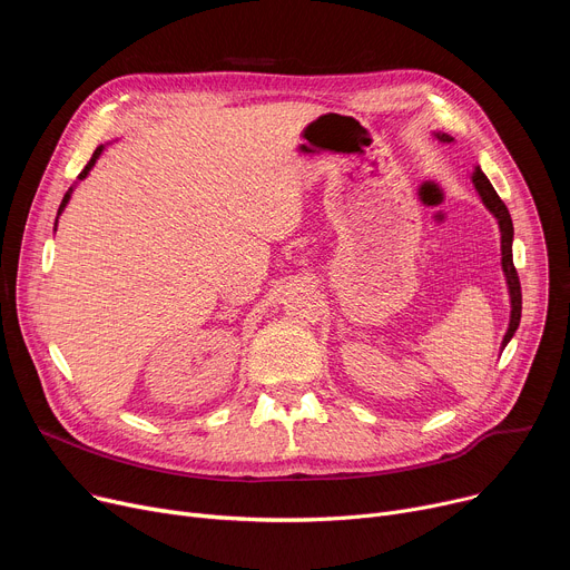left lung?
Returning a JSON list of instances; mask_svg holds the SVG:
<instances>
[{
  "instance_id": "obj_1",
  "label": "left lung",
  "mask_w": 570,
  "mask_h": 570,
  "mask_svg": "<svg viewBox=\"0 0 570 570\" xmlns=\"http://www.w3.org/2000/svg\"><path fill=\"white\" fill-rule=\"evenodd\" d=\"M432 138L439 142H453L455 138L448 136L443 131H432ZM471 183L481 196L483 205L488 207V213L497 219L499 224V233H501V269H503V277H505V286H508V297H511V318H508V331L501 340V351L508 346V342L513 340L518 325H520V316H522V291H520V277H518V269L513 265V219L511 213H508V207L503 205V200L497 196L494 187L490 185L488 175L481 170V166H473L471 173Z\"/></svg>"
}]
</instances>
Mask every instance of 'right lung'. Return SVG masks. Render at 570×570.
I'll return each instance as SVG.
<instances>
[{
    "label": "right lung",
    "mask_w": 570,
    "mask_h": 570,
    "mask_svg": "<svg viewBox=\"0 0 570 570\" xmlns=\"http://www.w3.org/2000/svg\"><path fill=\"white\" fill-rule=\"evenodd\" d=\"M104 149H106V145H99L97 149H95V155H92V159H89L87 161V166L82 168V173L78 175V183H80V179H85L87 175H89V170H92L95 168V164H97V159L104 155ZM78 183H73V187H69V191L65 194V198H62V203H59V209H57V217H55V230H57V222H59V215H62L65 213V207L69 205V200H71V196H73V189H76V185Z\"/></svg>",
    "instance_id": "1"
}]
</instances>
